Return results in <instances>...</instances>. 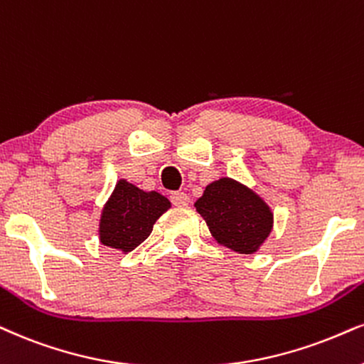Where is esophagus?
<instances>
[{
    "instance_id": "1",
    "label": "esophagus",
    "mask_w": 364,
    "mask_h": 364,
    "mask_svg": "<svg viewBox=\"0 0 364 364\" xmlns=\"http://www.w3.org/2000/svg\"><path fill=\"white\" fill-rule=\"evenodd\" d=\"M170 199H172V203L175 205H187L191 203V197L186 194V192H173L172 196H170Z\"/></svg>"
}]
</instances>
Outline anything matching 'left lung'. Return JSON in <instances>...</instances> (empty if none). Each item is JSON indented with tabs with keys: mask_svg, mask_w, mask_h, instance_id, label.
Listing matches in <instances>:
<instances>
[{
	"mask_svg": "<svg viewBox=\"0 0 364 364\" xmlns=\"http://www.w3.org/2000/svg\"><path fill=\"white\" fill-rule=\"evenodd\" d=\"M194 205L214 240L236 253H255L272 232L273 213L268 204L232 178L209 183Z\"/></svg>",
	"mask_w": 364,
	"mask_h": 364,
	"instance_id": "obj_1",
	"label": "left lung"
}]
</instances>
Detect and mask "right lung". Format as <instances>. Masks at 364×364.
Listing matches in <instances>:
<instances>
[{
  "mask_svg": "<svg viewBox=\"0 0 364 364\" xmlns=\"http://www.w3.org/2000/svg\"><path fill=\"white\" fill-rule=\"evenodd\" d=\"M168 208L167 197L155 191L145 192L121 178L102 209L101 243L123 253L133 251L150 236L156 219Z\"/></svg>",
  "mask_w": 364,
  "mask_h": 364,
  "instance_id": "right-lung-1",
  "label": "right lung"
}]
</instances>
